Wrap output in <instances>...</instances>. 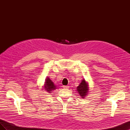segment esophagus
<instances>
[{"instance_id": "obj_1", "label": "esophagus", "mask_w": 130, "mask_h": 130, "mask_svg": "<svg viewBox=\"0 0 130 130\" xmlns=\"http://www.w3.org/2000/svg\"><path fill=\"white\" fill-rule=\"evenodd\" d=\"M62 87H63V88H66V89H68V88H69V87L68 86H63Z\"/></svg>"}]
</instances>
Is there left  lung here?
<instances>
[{
  "instance_id": "left-lung-1",
  "label": "left lung",
  "mask_w": 130,
  "mask_h": 130,
  "mask_svg": "<svg viewBox=\"0 0 130 130\" xmlns=\"http://www.w3.org/2000/svg\"><path fill=\"white\" fill-rule=\"evenodd\" d=\"M88 88V84L85 81V80H82L81 84L77 87V90L81 98H84V97L87 95L88 92H89Z\"/></svg>"
}]
</instances>
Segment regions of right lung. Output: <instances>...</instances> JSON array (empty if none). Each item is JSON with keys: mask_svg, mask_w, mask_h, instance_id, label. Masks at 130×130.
<instances>
[{"mask_svg": "<svg viewBox=\"0 0 130 130\" xmlns=\"http://www.w3.org/2000/svg\"><path fill=\"white\" fill-rule=\"evenodd\" d=\"M44 85L45 89L47 90V92L49 93H52L51 92L56 89V86L54 85L53 82H52V81L49 77H47V78H46V82H45Z\"/></svg>", "mask_w": 130, "mask_h": 130, "instance_id": "1", "label": "right lung"}]
</instances>
